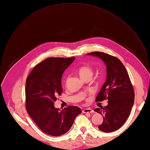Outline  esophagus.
Here are the masks:
<instances>
[{
	"instance_id": "1",
	"label": "esophagus",
	"mask_w": 150,
	"mask_h": 150,
	"mask_svg": "<svg viewBox=\"0 0 150 150\" xmlns=\"http://www.w3.org/2000/svg\"><path fill=\"white\" fill-rule=\"evenodd\" d=\"M83 113H93V111L91 108H86L83 110Z\"/></svg>"
}]
</instances>
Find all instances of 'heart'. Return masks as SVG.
<instances>
[{
    "label": "heart",
    "instance_id": "obj_1",
    "mask_svg": "<svg viewBox=\"0 0 150 150\" xmlns=\"http://www.w3.org/2000/svg\"><path fill=\"white\" fill-rule=\"evenodd\" d=\"M80 77L82 79H85L86 78H92L93 75V68L88 65H85L80 67L78 70Z\"/></svg>",
    "mask_w": 150,
    "mask_h": 150
}]
</instances>
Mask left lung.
I'll return each instance as SVG.
<instances>
[{
	"mask_svg": "<svg viewBox=\"0 0 150 150\" xmlns=\"http://www.w3.org/2000/svg\"><path fill=\"white\" fill-rule=\"evenodd\" d=\"M87 54L100 58L106 66V80L96 101L107 99L108 105L96 108L94 111L103 117V122L98 126V129L105 132H113L122 127L130 114L134 101L132 86L127 71L120 59L100 52Z\"/></svg>",
	"mask_w": 150,
	"mask_h": 150,
	"instance_id": "obj_1",
	"label": "left lung"
}]
</instances>
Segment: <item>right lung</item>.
Returning <instances> with one entry per match:
<instances>
[{
  "mask_svg": "<svg viewBox=\"0 0 150 150\" xmlns=\"http://www.w3.org/2000/svg\"><path fill=\"white\" fill-rule=\"evenodd\" d=\"M75 57L49 58L37 64L26 80V109L38 127L47 134L59 136L72 127L76 117L81 113L78 106L60 110L54 106L62 92L61 78Z\"/></svg>",
  "mask_w": 150,
  "mask_h": 150,
  "instance_id": "add662e5",
  "label": "right lung"
}]
</instances>
